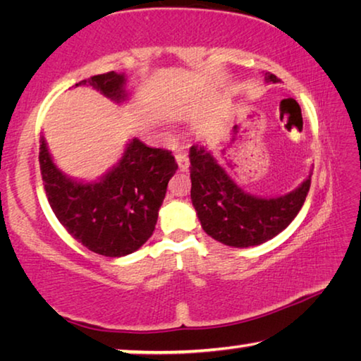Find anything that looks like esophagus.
<instances>
[{"mask_svg":"<svg viewBox=\"0 0 361 361\" xmlns=\"http://www.w3.org/2000/svg\"><path fill=\"white\" fill-rule=\"evenodd\" d=\"M175 159H176V162H178L180 172H186V170L189 169V157H188L186 152L178 151V152H176V154H175Z\"/></svg>","mask_w":361,"mask_h":361,"instance_id":"34e87169","label":"esophagus"}]
</instances>
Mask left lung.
<instances>
[{
  "label": "left lung",
  "mask_w": 361,
  "mask_h": 361,
  "mask_svg": "<svg viewBox=\"0 0 361 361\" xmlns=\"http://www.w3.org/2000/svg\"><path fill=\"white\" fill-rule=\"evenodd\" d=\"M266 82H279L264 73ZM191 200L202 229L229 247L261 245L280 234L301 210L310 188V175L296 189L276 197H259L242 189L219 166L207 146L192 145Z\"/></svg>",
  "instance_id": "obj_1"
}]
</instances>
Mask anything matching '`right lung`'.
Returning a JSON list of instances; mask_svg holds the SVG:
<instances>
[{"label":"right lung","mask_w":361,"mask_h":361,"mask_svg":"<svg viewBox=\"0 0 361 361\" xmlns=\"http://www.w3.org/2000/svg\"><path fill=\"white\" fill-rule=\"evenodd\" d=\"M124 73L109 71L78 85H92L109 100H127ZM39 167L52 212L68 234L97 255L119 258L138 250L152 235L159 209L176 166L172 152L149 148L138 138L126 145L119 162L95 181L65 175L39 140Z\"/></svg>","instance_id":"add662e5"}]
</instances>
